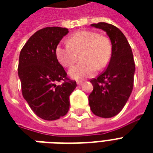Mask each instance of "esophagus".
<instances>
[{
  "label": "esophagus",
  "mask_w": 153,
  "mask_h": 153,
  "mask_svg": "<svg viewBox=\"0 0 153 153\" xmlns=\"http://www.w3.org/2000/svg\"><path fill=\"white\" fill-rule=\"evenodd\" d=\"M77 85H78V86H82V85H83V82H77Z\"/></svg>",
  "instance_id": "obj_1"
}]
</instances>
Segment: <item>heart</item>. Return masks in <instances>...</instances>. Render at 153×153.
<instances>
[{"instance_id":"heart-1","label":"heart","mask_w":153,"mask_h":153,"mask_svg":"<svg viewBox=\"0 0 153 153\" xmlns=\"http://www.w3.org/2000/svg\"><path fill=\"white\" fill-rule=\"evenodd\" d=\"M83 50L82 62L69 70L70 77L76 80L91 77L98 68L108 64L111 56V44L106 37L92 31H80L68 38V44L60 43L55 48V56L62 66L69 67L75 61V51Z\"/></svg>"}]
</instances>
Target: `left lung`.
Masks as SVG:
<instances>
[{"instance_id": "1", "label": "left lung", "mask_w": 153, "mask_h": 153, "mask_svg": "<svg viewBox=\"0 0 153 153\" xmlns=\"http://www.w3.org/2000/svg\"><path fill=\"white\" fill-rule=\"evenodd\" d=\"M91 26L106 32L112 53L105 71L91 80L94 89L89 95V105L96 116L109 118L121 112L132 93L135 63L130 45L121 30L104 22Z\"/></svg>"}]
</instances>
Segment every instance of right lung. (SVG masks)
Wrapping results in <instances>:
<instances>
[{"instance_id": "1", "label": "right lung", "mask_w": 153, "mask_h": 153, "mask_svg": "<svg viewBox=\"0 0 153 153\" xmlns=\"http://www.w3.org/2000/svg\"><path fill=\"white\" fill-rule=\"evenodd\" d=\"M68 32L64 27L42 28L30 37L20 53L18 75L23 97L32 111L47 121L67 114L69 97L77 86L55 56L56 47ZM60 81L65 82L58 86Z\"/></svg>"}]
</instances>
